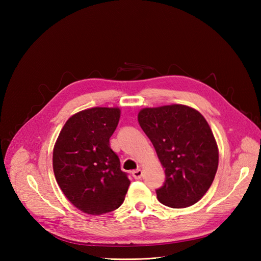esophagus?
Segmentation results:
<instances>
[{
    "label": "esophagus",
    "instance_id": "obj_1",
    "mask_svg": "<svg viewBox=\"0 0 261 261\" xmlns=\"http://www.w3.org/2000/svg\"><path fill=\"white\" fill-rule=\"evenodd\" d=\"M132 176H134L136 179H140L141 176H142V170L141 169L134 170V171H132Z\"/></svg>",
    "mask_w": 261,
    "mask_h": 261
}]
</instances>
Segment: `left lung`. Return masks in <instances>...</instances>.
Segmentation results:
<instances>
[{
    "mask_svg": "<svg viewBox=\"0 0 261 261\" xmlns=\"http://www.w3.org/2000/svg\"><path fill=\"white\" fill-rule=\"evenodd\" d=\"M165 168V181L156 190L159 202L187 207L203 197L218 170L219 150L204 116L186 105L143 109L138 114Z\"/></svg>",
    "mask_w": 261,
    "mask_h": 261,
    "instance_id": "1",
    "label": "left lung"
}]
</instances>
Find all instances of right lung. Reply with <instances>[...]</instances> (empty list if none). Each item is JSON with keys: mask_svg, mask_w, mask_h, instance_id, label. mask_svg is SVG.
<instances>
[{"mask_svg": "<svg viewBox=\"0 0 261 261\" xmlns=\"http://www.w3.org/2000/svg\"><path fill=\"white\" fill-rule=\"evenodd\" d=\"M120 120L116 108H93L66 122L54 148L56 180L68 201L82 212L99 215L123 203L130 185L110 138Z\"/></svg>", "mask_w": 261, "mask_h": 261, "instance_id": "add662e5", "label": "right lung"}]
</instances>
